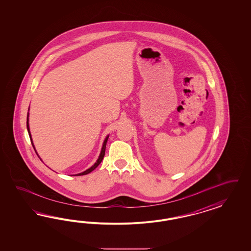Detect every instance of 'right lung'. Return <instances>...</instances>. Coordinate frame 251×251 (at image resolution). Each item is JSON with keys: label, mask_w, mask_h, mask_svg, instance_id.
Segmentation results:
<instances>
[{"label": "right lung", "mask_w": 251, "mask_h": 251, "mask_svg": "<svg viewBox=\"0 0 251 251\" xmlns=\"http://www.w3.org/2000/svg\"><path fill=\"white\" fill-rule=\"evenodd\" d=\"M29 110V109H28ZM28 121H29V113L27 112V119H26V128H27V131H28V134H29V137H30V140H31V143H32V145H33V147H34V149H35V146H34V144H33V141H32V137H31V133H30V129H29V122H28ZM108 136L109 135H107V136L106 137V139L104 140V143H103V145H102V148H101V152H100V154H99V158H98V160H97V162L92 166L90 168H88V169H86L85 171H84V172H82V173H79V174H75V175H73V176H83V175H86V174H89L90 172H92L95 168H97V167H99V164L102 162V160H103V158H104V155H105V152H106V142H107V139H108ZM35 151H36V149H35ZM36 152H37V151H36ZM37 154H38V152H37ZM39 157V156H38ZM39 159L41 160V158L39 157Z\"/></svg>", "instance_id": "obj_1"}]
</instances>
